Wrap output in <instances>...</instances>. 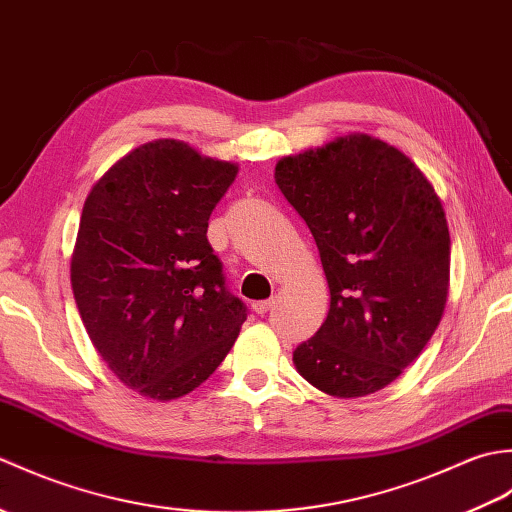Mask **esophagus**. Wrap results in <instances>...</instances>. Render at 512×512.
Returning <instances> with one entry per match:
<instances>
[{
    "label": "esophagus",
    "mask_w": 512,
    "mask_h": 512,
    "mask_svg": "<svg viewBox=\"0 0 512 512\" xmlns=\"http://www.w3.org/2000/svg\"><path fill=\"white\" fill-rule=\"evenodd\" d=\"M275 306V299H268V301H255L253 303V312L255 314H266L270 308Z\"/></svg>",
    "instance_id": "34e87169"
}]
</instances>
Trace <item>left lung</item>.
<instances>
[{
    "mask_svg": "<svg viewBox=\"0 0 512 512\" xmlns=\"http://www.w3.org/2000/svg\"><path fill=\"white\" fill-rule=\"evenodd\" d=\"M275 182L306 220L330 288L328 319L292 363L328 396L374 394L416 361L447 306L438 193L398 147L361 132L284 156Z\"/></svg>",
    "mask_w": 512,
    "mask_h": 512,
    "instance_id": "obj_1",
    "label": "left lung"
}]
</instances>
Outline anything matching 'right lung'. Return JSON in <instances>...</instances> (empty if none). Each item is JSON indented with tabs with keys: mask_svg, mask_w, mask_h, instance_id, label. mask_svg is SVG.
Segmentation results:
<instances>
[{
	"mask_svg": "<svg viewBox=\"0 0 512 512\" xmlns=\"http://www.w3.org/2000/svg\"><path fill=\"white\" fill-rule=\"evenodd\" d=\"M237 171L158 138L116 160L85 198L70 262L76 308L114 376L149 400L202 385L246 321L206 239Z\"/></svg>",
	"mask_w": 512,
	"mask_h": 512,
	"instance_id": "obj_1",
	"label": "right lung"
}]
</instances>
